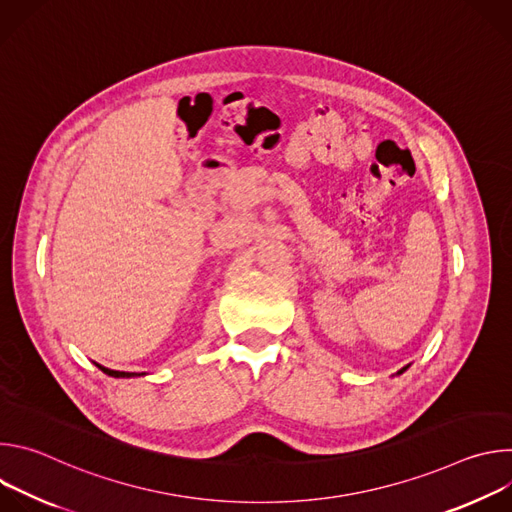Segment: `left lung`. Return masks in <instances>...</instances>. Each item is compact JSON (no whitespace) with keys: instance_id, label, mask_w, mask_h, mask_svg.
<instances>
[{"instance_id":"1","label":"left lung","mask_w":512,"mask_h":512,"mask_svg":"<svg viewBox=\"0 0 512 512\" xmlns=\"http://www.w3.org/2000/svg\"><path fill=\"white\" fill-rule=\"evenodd\" d=\"M403 371H405V369H401V371H399V373H403Z\"/></svg>"}]
</instances>
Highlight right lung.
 <instances>
[{
  "label": "right lung",
  "mask_w": 512,
  "mask_h": 512,
  "mask_svg": "<svg viewBox=\"0 0 512 512\" xmlns=\"http://www.w3.org/2000/svg\"><path fill=\"white\" fill-rule=\"evenodd\" d=\"M97 367H99L103 373L111 375V377H133L131 373H121V371H111V369H105V367H101V364H97Z\"/></svg>",
  "instance_id": "right-lung-1"
}]
</instances>
